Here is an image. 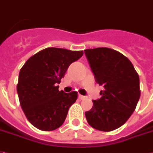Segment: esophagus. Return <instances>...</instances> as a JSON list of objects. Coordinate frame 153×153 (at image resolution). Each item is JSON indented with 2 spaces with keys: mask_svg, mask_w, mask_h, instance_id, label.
Returning a JSON list of instances; mask_svg holds the SVG:
<instances>
[{
  "mask_svg": "<svg viewBox=\"0 0 153 153\" xmlns=\"http://www.w3.org/2000/svg\"><path fill=\"white\" fill-rule=\"evenodd\" d=\"M78 98H79V100H84L85 97L83 96V95H81V94H79V95H78Z\"/></svg>",
  "mask_w": 153,
  "mask_h": 153,
  "instance_id": "obj_1",
  "label": "esophagus"
}]
</instances>
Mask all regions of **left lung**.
<instances>
[{
    "label": "left lung",
    "mask_w": 153,
    "mask_h": 153,
    "mask_svg": "<svg viewBox=\"0 0 153 153\" xmlns=\"http://www.w3.org/2000/svg\"><path fill=\"white\" fill-rule=\"evenodd\" d=\"M85 53L95 81L104 87L85 117L94 129L112 131L126 123L135 110L140 97L139 74L129 59L115 50L87 49Z\"/></svg>",
    "instance_id": "left-lung-1"
}]
</instances>
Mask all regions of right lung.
<instances>
[{
    "label": "right lung",
    "mask_w": 153,
    "mask_h": 153,
    "mask_svg": "<svg viewBox=\"0 0 153 153\" xmlns=\"http://www.w3.org/2000/svg\"><path fill=\"white\" fill-rule=\"evenodd\" d=\"M83 51L49 47L30 57L20 69L17 92L20 106L33 126L43 131L58 129L65 121L77 93L59 90L69 65Z\"/></svg>",
    "instance_id": "right-lung-1"
}]
</instances>
